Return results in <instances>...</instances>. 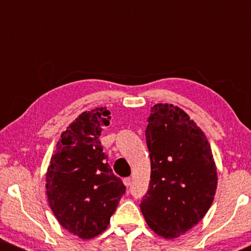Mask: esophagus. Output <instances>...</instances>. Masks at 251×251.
<instances>
[{
  "label": "esophagus",
  "instance_id": "34e87169",
  "mask_svg": "<svg viewBox=\"0 0 251 251\" xmlns=\"http://www.w3.org/2000/svg\"><path fill=\"white\" fill-rule=\"evenodd\" d=\"M123 183H125V185H126V187H129L130 185H131V178H130V177L125 178V179H123Z\"/></svg>",
  "mask_w": 251,
  "mask_h": 251
}]
</instances>
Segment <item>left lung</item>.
<instances>
[{"instance_id": "1", "label": "left lung", "mask_w": 251, "mask_h": 251, "mask_svg": "<svg viewBox=\"0 0 251 251\" xmlns=\"http://www.w3.org/2000/svg\"><path fill=\"white\" fill-rule=\"evenodd\" d=\"M147 122L151 180L140 209L157 235L178 238L203 218L214 201V157L203 131L177 106L154 105Z\"/></svg>"}]
</instances>
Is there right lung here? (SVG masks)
<instances>
[{
    "instance_id": "add662e5",
    "label": "right lung",
    "mask_w": 251,
    "mask_h": 251,
    "mask_svg": "<svg viewBox=\"0 0 251 251\" xmlns=\"http://www.w3.org/2000/svg\"><path fill=\"white\" fill-rule=\"evenodd\" d=\"M109 114L108 109L95 108L72 122L61 133L47 173L51 210L65 229L84 240L107 228L126 193L99 140Z\"/></svg>"
}]
</instances>
